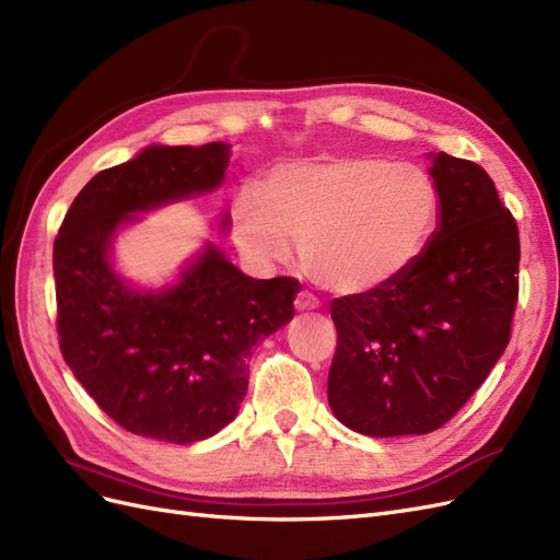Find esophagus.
<instances>
[{"label":"esophagus","mask_w":560,"mask_h":560,"mask_svg":"<svg viewBox=\"0 0 560 560\" xmlns=\"http://www.w3.org/2000/svg\"><path fill=\"white\" fill-rule=\"evenodd\" d=\"M294 306H296L299 313H303V311H315V308H319V301H317V296L311 294V292H299V294H296V301H294Z\"/></svg>","instance_id":"esophagus-1"}]
</instances>
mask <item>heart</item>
Returning a JSON list of instances; mask_svg holds the SVG:
<instances>
[{"mask_svg":"<svg viewBox=\"0 0 560 560\" xmlns=\"http://www.w3.org/2000/svg\"><path fill=\"white\" fill-rule=\"evenodd\" d=\"M442 210V186L428 167L338 156L276 167L266 194L243 186L231 219L252 264H290L303 247L325 290L360 296L409 273L436 235Z\"/></svg>","mask_w":560,"mask_h":560,"instance_id":"1","label":"heart"}]
</instances>
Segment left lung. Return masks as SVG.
Segmentation results:
<instances>
[{
	"mask_svg": "<svg viewBox=\"0 0 560 560\" xmlns=\"http://www.w3.org/2000/svg\"><path fill=\"white\" fill-rule=\"evenodd\" d=\"M444 210L420 261L383 290L331 301L327 397L366 436L428 434L477 393L510 343L518 229L481 165L425 154Z\"/></svg>",
	"mask_w": 560,
	"mask_h": 560,
	"instance_id": "obj_1",
	"label": "left lung"
}]
</instances>
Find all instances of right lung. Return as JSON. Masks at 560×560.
<instances>
[{
	"label": "right lung",
	"mask_w": 560,
	"mask_h": 560,
	"mask_svg": "<svg viewBox=\"0 0 560 560\" xmlns=\"http://www.w3.org/2000/svg\"><path fill=\"white\" fill-rule=\"evenodd\" d=\"M229 159L226 142L144 147L83 186L58 231L62 358L100 409L132 434L194 444L224 430L247 393L254 346L294 317L296 280H254L214 243L159 290L114 266L118 233L144 212L212 194ZM229 224L224 212L222 229Z\"/></svg>",
	"instance_id": "1"
}]
</instances>
